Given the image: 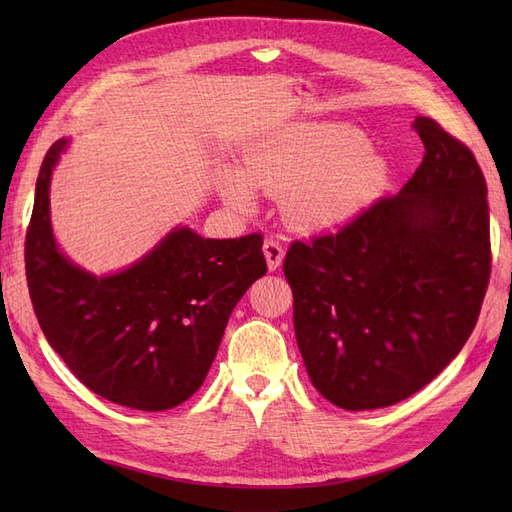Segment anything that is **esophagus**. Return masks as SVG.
I'll return each mask as SVG.
<instances>
[{"label": "esophagus", "instance_id": "1", "mask_svg": "<svg viewBox=\"0 0 512 512\" xmlns=\"http://www.w3.org/2000/svg\"><path fill=\"white\" fill-rule=\"evenodd\" d=\"M262 252H265V258H267V267L269 271H275L280 269L282 260H284V247L280 241L275 239H267L265 245H262Z\"/></svg>", "mask_w": 512, "mask_h": 512}]
</instances>
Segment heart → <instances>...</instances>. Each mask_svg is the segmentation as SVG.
I'll list each match as a JSON object with an SVG mask.
<instances>
[{
	"mask_svg": "<svg viewBox=\"0 0 512 512\" xmlns=\"http://www.w3.org/2000/svg\"><path fill=\"white\" fill-rule=\"evenodd\" d=\"M389 181L386 160L346 123H303L258 147L241 173L222 181L232 207L254 209V192L284 198L299 228H329L374 205Z\"/></svg>",
	"mask_w": 512,
	"mask_h": 512,
	"instance_id": "obj_1",
	"label": "heart"
}]
</instances>
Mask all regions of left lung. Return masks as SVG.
Masks as SVG:
<instances>
[{
    "mask_svg": "<svg viewBox=\"0 0 512 512\" xmlns=\"http://www.w3.org/2000/svg\"><path fill=\"white\" fill-rule=\"evenodd\" d=\"M425 156L395 196L333 235L294 241L284 275L309 380L344 410L421 391L468 342L489 273L487 183L474 153L429 117Z\"/></svg>",
    "mask_w": 512,
    "mask_h": 512,
    "instance_id": "8db88e82",
    "label": "left lung"
}]
</instances>
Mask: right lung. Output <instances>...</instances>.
<instances>
[{"label": "right lung", "mask_w": 512, "mask_h": 512, "mask_svg": "<svg viewBox=\"0 0 512 512\" xmlns=\"http://www.w3.org/2000/svg\"><path fill=\"white\" fill-rule=\"evenodd\" d=\"M46 151L25 237V273L40 329L72 374L113 404L160 412L205 382L226 322L267 273L262 235L205 239L170 230L149 254L94 275L59 252L51 228V175L66 151Z\"/></svg>", "instance_id": "obj_1"}]
</instances>
